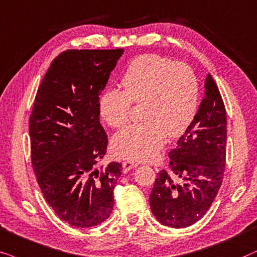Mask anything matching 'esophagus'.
<instances>
[{
  "label": "esophagus",
  "instance_id": "34e87169",
  "mask_svg": "<svg viewBox=\"0 0 257 257\" xmlns=\"http://www.w3.org/2000/svg\"><path fill=\"white\" fill-rule=\"evenodd\" d=\"M136 166H138V163L133 162V161H124V162L122 163V167H123V172H124V173H128V172H131V169L135 168Z\"/></svg>",
  "mask_w": 257,
  "mask_h": 257
}]
</instances>
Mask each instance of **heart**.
Wrapping results in <instances>:
<instances>
[{
    "label": "heart",
    "instance_id": "heart-1",
    "mask_svg": "<svg viewBox=\"0 0 257 257\" xmlns=\"http://www.w3.org/2000/svg\"><path fill=\"white\" fill-rule=\"evenodd\" d=\"M124 90L108 88L98 102L100 115L112 128L131 118L133 103L142 104V119L114 136L112 152L132 161H150L157 156L166 138L184 134L198 109L200 87L194 70L169 57L147 54L136 57L122 77Z\"/></svg>",
    "mask_w": 257,
    "mask_h": 257
}]
</instances>
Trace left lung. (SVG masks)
<instances>
[{"instance_id":"obj_1","label":"left lung","mask_w":257,"mask_h":257,"mask_svg":"<svg viewBox=\"0 0 257 257\" xmlns=\"http://www.w3.org/2000/svg\"><path fill=\"white\" fill-rule=\"evenodd\" d=\"M204 89L193 123L170 150L168 169L159 173L149 196L154 216L167 227L186 228L200 220L223 181L227 112L210 74Z\"/></svg>"}]
</instances>
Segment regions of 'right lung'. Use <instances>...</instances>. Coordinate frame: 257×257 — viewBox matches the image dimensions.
<instances>
[{
  "label": "right lung",
  "mask_w": 257,
  "mask_h": 257,
  "mask_svg": "<svg viewBox=\"0 0 257 257\" xmlns=\"http://www.w3.org/2000/svg\"><path fill=\"white\" fill-rule=\"evenodd\" d=\"M123 54L117 49H70L51 62L29 117L30 156L47 203L77 228L102 223L114 207L122 166L96 164L107 153L100 93Z\"/></svg>",
  "instance_id": "obj_1"
}]
</instances>
